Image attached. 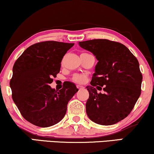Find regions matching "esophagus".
Listing matches in <instances>:
<instances>
[{
  "mask_svg": "<svg viewBox=\"0 0 154 154\" xmlns=\"http://www.w3.org/2000/svg\"><path fill=\"white\" fill-rule=\"evenodd\" d=\"M77 88H78L79 89H82L85 88V87H84L83 86H82V85H77Z\"/></svg>",
  "mask_w": 154,
  "mask_h": 154,
  "instance_id": "obj_1",
  "label": "esophagus"
}]
</instances>
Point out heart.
I'll return each mask as SVG.
<instances>
[{"mask_svg": "<svg viewBox=\"0 0 154 154\" xmlns=\"http://www.w3.org/2000/svg\"><path fill=\"white\" fill-rule=\"evenodd\" d=\"M72 79L77 83H85L87 80V76L84 74H75L73 75Z\"/></svg>", "mask_w": 154, "mask_h": 154, "instance_id": "obj_1", "label": "heart"}]
</instances>
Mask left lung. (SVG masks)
Wrapping results in <instances>:
<instances>
[{
    "label": "left lung",
    "instance_id": "obj_1",
    "mask_svg": "<svg viewBox=\"0 0 154 154\" xmlns=\"http://www.w3.org/2000/svg\"><path fill=\"white\" fill-rule=\"evenodd\" d=\"M79 45L98 60L91 86L86 87L89 94L87 116L101 125L116 124L129 115L141 94L139 61L123 44L106 39L79 42ZM102 88L104 93L97 92Z\"/></svg>",
    "mask_w": 154,
    "mask_h": 154
}]
</instances>
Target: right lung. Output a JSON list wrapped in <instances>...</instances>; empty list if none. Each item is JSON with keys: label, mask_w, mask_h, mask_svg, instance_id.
<instances>
[{"label": "right lung", "mask_w": 154, "mask_h": 154, "mask_svg": "<svg viewBox=\"0 0 154 154\" xmlns=\"http://www.w3.org/2000/svg\"><path fill=\"white\" fill-rule=\"evenodd\" d=\"M74 43L45 41L29 47L17 58L10 81L12 98L23 118L40 127L60 122L78 89L66 82L57 91L50 86L60 72L64 55Z\"/></svg>", "instance_id": "add662e5"}]
</instances>
